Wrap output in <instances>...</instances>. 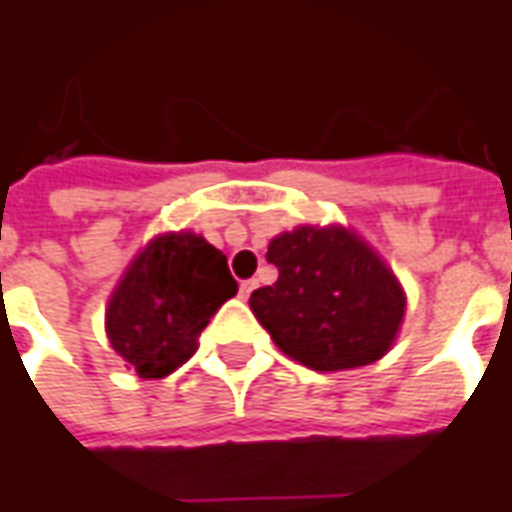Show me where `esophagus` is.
Returning a JSON list of instances; mask_svg holds the SVG:
<instances>
[{"mask_svg":"<svg viewBox=\"0 0 512 512\" xmlns=\"http://www.w3.org/2000/svg\"><path fill=\"white\" fill-rule=\"evenodd\" d=\"M253 290H256V281H253V278H250V281H242V284H239V295H242V298H248V295Z\"/></svg>","mask_w":512,"mask_h":512,"instance_id":"34e87169","label":"esophagus"}]
</instances>
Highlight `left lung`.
<instances>
[{"label": "left lung", "mask_w": 512, "mask_h": 512, "mask_svg": "<svg viewBox=\"0 0 512 512\" xmlns=\"http://www.w3.org/2000/svg\"><path fill=\"white\" fill-rule=\"evenodd\" d=\"M267 262L278 281L253 290L250 309L287 357L312 370H348L393 345L404 290L362 239L303 225L270 242Z\"/></svg>", "instance_id": "left-lung-1"}]
</instances>
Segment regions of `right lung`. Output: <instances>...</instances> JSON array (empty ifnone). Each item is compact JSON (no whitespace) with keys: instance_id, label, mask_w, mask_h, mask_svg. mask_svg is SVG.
Masks as SVG:
<instances>
[{"instance_id":"obj_1","label":"right lung","mask_w":512,"mask_h":512,"mask_svg":"<svg viewBox=\"0 0 512 512\" xmlns=\"http://www.w3.org/2000/svg\"><path fill=\"white\" fill-rule=\"evenodd\" d=\"M234 295L222 250L195 234L158 236L108 303V340L142 379H161L195 354L200 331Z\"/></svg>"}]
</instances>
